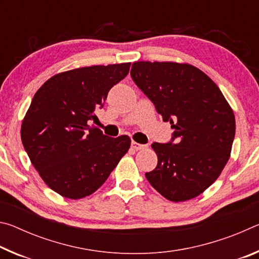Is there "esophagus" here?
<instances>
[{
	"label": "esophagus",
	"mask_w": 259,
	"mask_h": 259,
	"mask_svg": "<svg viewBox=\"0 0 259 259\" xmlns=\"http://www.w3.org/2000/svg\"><path fill=\"white\" fill-rule=\"evenodd\" d=\"M131 147H133L135 151H139V150H144V148H146L147 145H143V144L131 142Z\"/></svg>",
	"instance_id": "obj_1"
}]
</instances>
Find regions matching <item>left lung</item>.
<instances>
[{
  "instance_id": "8db88e82",
  "label": "left lung",
  "mask_w": 259,
  "mask_h": 259,
  "mask_svg": "<svg viewBox=\"0 0 259 259\" xmlns=\"http://www.w3.org/2000/svg\"><path fill=\"white\" fill-rule=\"evenodd\" d=\"M131 77L174 129V143H153L157 165L145 176L162 196L183 202L203 193L230 159L233 109L207 74L186 63L136 61Z\"/></svg>"
}]
</instances>
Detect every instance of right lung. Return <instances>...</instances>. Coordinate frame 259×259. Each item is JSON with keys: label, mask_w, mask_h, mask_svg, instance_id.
Masks as SVG:
<instances>
[{"label": "right lung", "mask_w": 259, "mask_h": 259, "mask_svg": "<svg viewBox=\"0 0 259 259\" xmlns=\"http://www.w3.org/2000/svg\"><path fill=\"white\" fill-rule=\"evenodd\" d=\"M131 63L94 65L56 74L34 95L21 123L29 160L52 191L67 199L93 194L129 151L126 135L107 137L98 120L111 88L128 75Z\"/></svg>", "instance_id": "1"}]
</instances>
